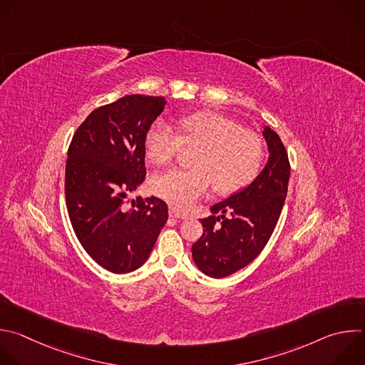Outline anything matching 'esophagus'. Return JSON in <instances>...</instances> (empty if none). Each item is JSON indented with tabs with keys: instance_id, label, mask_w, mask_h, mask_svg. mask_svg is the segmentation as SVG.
I'll return each instance as SVG.
<instances>
[{
	"instance_id": "1",
	"label": "esophagus",
	"mask_w": 365,
	"mask_h": 365,
	"mask_svg": "<svg viewBox=\"0 0 365 365\" xmlns=\"http://www.w3.org/2000/svg\"><path fill=\"white\" fill-rule=\"evenodd\" d=\"M169 213H170V216H172V217H178V219H185V217L187 216V213H185V212H182V210L176 209V207H170Z\"/></svg>"
}]
</instances>
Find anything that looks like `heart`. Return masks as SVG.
Returning <instances> with one entry per match:
<instances>
[{
  "mask_svg": "<svg viewBox=\"0 0 365 365\" xmlns=\"http://www.w3.org/2000/svg\"><path fill=\"white\" fill-rule=\"evenodd\" d=\"M179 136L163 121L153 123L145 138L146 158L158 166L170 163L182 145L197 148L192 169H172L150 179V190L179 209H189L210 183L217 193H233L259 172L264 143L259 135L215 113L193 111L178 118Z\"/></svg>",
  "mask_w": 365,
  "mask_h": 365,
  "instance_id": "heart-1",
  "label": "heart"
}]
</instances>
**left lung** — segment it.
Returning <instances> with one entry per match:
<instances>
[{
  "label": "left lung",
  "mask_w": 365,
  "mask_h": 365,
  "mask_svg": "<svg viewBox=\"0 0 365 365\" xmlns=\"http://www.w3.org/2000/svg\"><path fill=\"white\" fill-rule=\"evenodd\" d=\"M269 158L245 189L210 207L200 219L203 235L192 247L196 267L212 278H225L250 265L265 248L285 203L289 160L281 138L268 126L262 132Z\"/></svg>",
  "instance_id": "left-lung-1"
}]
</instances>
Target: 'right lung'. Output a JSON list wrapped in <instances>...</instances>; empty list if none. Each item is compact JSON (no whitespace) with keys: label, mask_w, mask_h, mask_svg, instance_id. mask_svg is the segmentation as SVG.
I'll return each instance as SVG.
<instances>
[{"label":"right lung","mask_w":365,"mask_h":365,"mask_svg":"<svg viewBox=\"0 0 365 365\" xmlns=\"http://www.w3.org/2000/svg\"><path fill=\"white\" fill-rule=\"evenodd\" d=\"M163 97L132 94L93 110L76 130L66 163V203L84 251L104 269L128 274L149 258L168 220L159 197L128 196L143 183L145 138Z\"/></svg>","instance_id":"obj_1"}]
</instances>
